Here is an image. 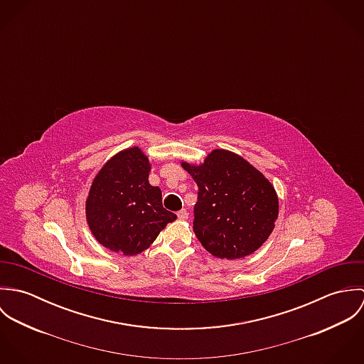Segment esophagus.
Wrapping results in <instances>:
<instances>
[{
  "instance_id": "esophagus-1",
  "label": "esophagus",
  "mask_w": 364,
  "mask_h": 364,
  "mask_svg": "<svg viewBox=\"0 0 364 364\" xmlns=\"http://www.w3.org/2000/svg\"><path fill=\"white\" fill-rule=\"evenodd\" d=\"M188 217H189V213H188L186 208H182V210L178 211V218H179V220H186Z\"/></svg>"
}]
</instances>
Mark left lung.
Instances as JSON below:
<instances>
[{
    "label": "left lung",
    "mask_w": 364,
    "mask_h": 364,
    "mask_svg": "<svg viewBox=\"0 0 364 364\" xmlns=\"http://www.w3.org/2000/svg\"><path fill=\"white\" fill-rule=\"evenodd\" d=\"M198 183L193 231L221 259L255 252L270 235L279 203L269 181L244 158L214 150L202 166L182 162Z\"/></svg>",
    "instance_id": "1"
}]
</instances>
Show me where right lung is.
Wrapping results in <instances>:
<instances>
[{
	"mask_svg": "<svg viewBox=\"0 0 364 364\" xmlns=\"http://www.w3.org/2000/svg\"><path fill=\"white\" fill-rule=\"evenodd\" d=\"M149 172L147 156L134 147L113 156L94 179L87 200L88 224L113 252H143L176 218L162 206L161 189L149 183Z\"/></svg>",
	"mask_w": 364,
	"mask_h": 364,
	"instance_id": "right-lung-1",
	"label": "right lung"
}]
</instances>
